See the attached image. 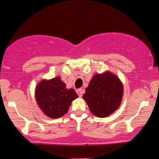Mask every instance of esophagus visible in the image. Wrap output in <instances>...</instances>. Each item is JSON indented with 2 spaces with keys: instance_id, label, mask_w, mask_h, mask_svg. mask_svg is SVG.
Wrapping results in <instances>:
<instances>
[{
  "instance_id": "1",
  "label": "esophagus",
  "mask_w": 159,
  "mask_h": 159,
  "mask_svg": "<svg viewBox=\"0 0 159 159\" xmlns=\"http://www.w3.org/2000/svg\"><path fill=\"white\" fill-rule=\"evenodd\" d=\"M76 92H77V93H78L79 97H82V95H83L84 92V90L83 89L80 88V89H78V90H76Z\"/></svg>"
}]
</instances>
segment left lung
I'll use <instances>...</instances> for the list:
<instances>
[{"label":"left lung","mask_w":159,"mask_h":159,"mask_svg":"<svg viewBox=\"0 0 159 159\" xmlns=\"http://www.w3.org/2000/svg\"><path fill=\"white\" fill-rule=\"evenodd\" d=\"M123 86L119 78L111 72L96 74L86 88L83 98L90 112L98 117H106L121 104Z\"/></svg>","instance_id":"1"}]
</instances>
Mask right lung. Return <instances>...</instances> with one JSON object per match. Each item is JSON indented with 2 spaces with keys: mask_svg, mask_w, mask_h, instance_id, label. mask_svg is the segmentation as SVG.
<instances>
[{
  "mask_svg": "<svg viewBox=\"0 0 159 159\" xmlns=\"http://www.w3.org/2000/svg\"><path fill=\"white\" fill-rule=\"evenodd\" d=\"M36 102L43 112L52 119L68 112L72 102L78 97L74 89H67L61 77L42 80L36 87Z\"/></svg>",
  "mask_w": 159,
  "mask_h": 159,
  "instance_id": "right-lung-1",
  "label": "right lung"
}]
</instances>
